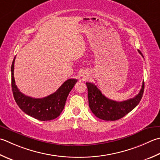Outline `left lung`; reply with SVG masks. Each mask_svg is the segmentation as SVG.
Instances as JSON below:
<instances>
[{"mask_svg":"<svg viewBox=\"0 0 160 160\" xmlns=\"http://www.w3.org/2000/svg\"><path fill=\"white\" fill-rule=\"evenodd\" d=\"M138 52L143 57L139 50ZM86 84L88 89L89 108L96 117L105 121L120 119L129 113L139 104L144 91V82H143L142 89L135 97L118 102L105 97L94 84L86 82Z\"/></svg>","mask_w":160,"mask_h":160,"instance_id":"obj_1","label":"left lung"}]
</instances>
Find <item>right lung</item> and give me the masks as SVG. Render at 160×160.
I'll return each instance as SVG.
<instances>
[{
    "instance_id": "1",
    "label": "right lung",
    "mask_w": 160,
    "mask_h": 160,
    "mask_svg": "<svg viewBox=\"0 0 160 160\" xmlns=\"http://www.w3.org/2000/svg\"><path fill=\"white\" fill-rule=\"evenodd\" d=\"M15 58L12 64V87L16 102L22 111L39 121H51L60 115L64 109L68 93L77 82L76 79H68L55 93L42 98H34L22 93L15 84L14 67Z\"/></svg>"
}]
</instances>
